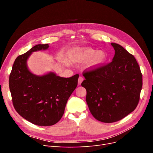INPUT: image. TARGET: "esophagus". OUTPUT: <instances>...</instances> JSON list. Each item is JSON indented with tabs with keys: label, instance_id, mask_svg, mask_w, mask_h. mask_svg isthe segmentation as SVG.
I'll use <instances>...</instances> for the list:
<instances>
[{
	"label": "esophagus",
	"instance_id": "obj_1",
	"mask_svg": "<svg viewBox=\"0 0 153 153\" xmlns=\"http://www.w3.org/2000/svg\"><path fill=\"white\" fill-rule=\"evenodd\" d=\"M83 80H84V78H83L82 76H80L79 78H78V85H81L82 82H83Z\"/></svg>",
	"mask_w": 153,
	"mask_h": 153
}]
</instances>
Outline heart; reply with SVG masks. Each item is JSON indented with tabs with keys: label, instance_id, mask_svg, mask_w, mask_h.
<instances>
[{
	"label": "heart",
	"instance_id": "b5f03b06",
	"mask_svg": "<svg viewBox=\"0 0 153 153\" xmlns=\"http://www.w3.org/2000/svg\"><path fill=\"white\" fill-rule=\"evenodd\" d=\"M71 55L74 61L85 62L86 68L95 69L103 66L107 61L108 55L105 51H97L90 47H77L71 50Z\"/></svg>",
	"mask_w": 153,
	"mask_h": 153
}]
</instances>
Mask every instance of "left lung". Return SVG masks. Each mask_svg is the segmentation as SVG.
<instances>
[{
	"label": "left lung",
	"instance_id": "8db88e82",
	"mask_svg": "<svg viewBox=\"0 0 153 153\" xmlns=\"http://www.w3.org/2000/svg\"><path fill=\"white\" fill-rule=\"evenodd\" d=\"M115 50L107 65L83 74L82 86L87 91L86 101L93 117L101 122L119 121L132 112L140 100L142 76L133 55L122 46L111 43Z\"/></svg>",
	"mask_w": 153,
	"mask_h": 153
}]
</instances>
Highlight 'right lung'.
I'll return each mask as SVG.
<instances>
[{
	"instance_id": "obj_1",
	"label": "right lung",
	"mask_w": 153,
	"mask_h": 153,
	"mask_svg": "<svg viewBox=\"0 0 153 153\" xmlns=\"http://www.w3.org/2000/svg\"><path fill=\"white\" fill-rule=\"evenodd\" d=\"M48 47L49 44H39L19 55L13 64L9 80L16 111L38 126H52L60 121L79 77L75 75L64 78L52 71L41 76L32 73L27 66V60L32 52Z\"/></svg>"
}]
</instances>
